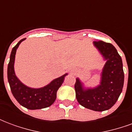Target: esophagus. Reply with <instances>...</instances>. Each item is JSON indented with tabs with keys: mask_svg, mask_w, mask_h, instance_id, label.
<instances>
[{
	"mask_svg": "<svg viewBox=\"0 0 132 132\" xmlns=\"http://www.w3.org/2000/svg\"><path fill=\"white\" fill-rule=\"evenodd\" d=\"M76 71H77L76 69H71V73L72 74H75V73H76Z\"/></svg>",
	"mask_w": 132,
	"mask_h": 132,
	"instance_id": "34e87169",
	"label": "esophagus"
}]
</instances>
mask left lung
<instances>
[{
	"label": "left lung",
	"mask_w": 132,
	"mask_h": 132,
	"mask_svg": "<svg viewBox=\"0 0 132 132\" xmlns=\"http://www.w3.org/2000/svg\"><path fill=\"white\" fill-rule=\"evenodd\" d=\"M93 43L105 61L100 75L99 84L88 86L77 77L76 96L78 103L84 108L102 112L116 103L122 91L125 75L122 58L112 44L102 41H94Z\"/></svg>",
	"instance_id": "left-lung-1"
}]
</instances>
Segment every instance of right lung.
Segmentation results:
<instances>
[{
	"label": "right lung",
	"instance_id": "add662e5",
	"mask_svg": "<svg viewBox=\"0 0 132 132\" xmlns=\"http://www.w3.org/2000/svg\"><path fill=\"white\" fill-rule=\"evenodd\" d=\"M25 39L19 42L12 49L10 61L7 66V80L11 92L16 100L24 108L29 110H39L48 108L54 102L56 93L64 81L68 73L55 78L44 87L35 88L24 85L20 81L15 72V60L17 49Z\"/></svg>",
	"mask_w": 132,
	"mask_h": 132
}]
</instances>
